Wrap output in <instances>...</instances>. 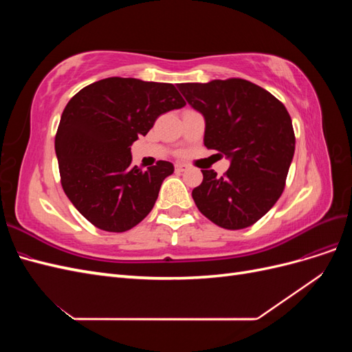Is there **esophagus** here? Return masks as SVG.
Returning <instances> with one entry per match:
<instances>
[{"label":"esophagus","instance_id":"obj_1","mask_svg":"<svg viewBox=\"0 0 352 352\" xmlns=\"http://www.w3.org/2000/svg\"><path fill=\"white\" fill-rule=\"evenodd\" d=\"M175 170L176 172H185V170H188V166L186 164H180V163H177V164H175Z\"/></svg>","mask_w":352,"mask_h":352}]
</instances>
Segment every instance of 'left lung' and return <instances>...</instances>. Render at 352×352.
Wrapping results in <instances>:
<instances>
[{"instance_id":"obj_1","label":"left lung","mask_w":352,"mask_h":352,"mask_svg":"<svg viewBox=\"0 0 352 352\" xmlns=\"http://www.w3.org/2000/svg\"><path fill=\"white\" fill-rule=\"evenodd\" d=\"M190 107L206 119L204 145L230 160L221 177L201 170L192 190L198 210L217 226L243 229L278 201L295 153L291 116L273 95L245 79L177 83Z\"/></svg>"}]
</instances>
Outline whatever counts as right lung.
<instances>
[{
	"label": "right lung",
	"instance_id": "add662e5",
	"mask_svg": "<svg viewBox=\"0 0 352 352\" xmlns=\"http://www.w3.org/2000/svg\"><path fill=\"white\" fill-rule=\"evenodd\" d=\"M185 104L175 85L133 78L94 82L67 102L56 135L61 186L95 228L126 232L153 210L175 167L163 160L132 167L131 145L158 116Z\"/></svg>",
	"mask_w": 352,
	"mask_h": 352
}]
</instances>
